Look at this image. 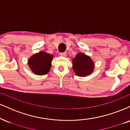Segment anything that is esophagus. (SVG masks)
I'll use <instances>...</instances> for the list:
<instances>
[{
    "label": "esophagus",
    "mask_w": 130,
    "mask_h": 130,
    "mask_svg": "<svg viewBox=\"0 0 130 130\" xmlns=\"http://www.w3.org/2000/svg\"><path fill=\"white\" fill-rule=\"evenodd\" d=\"M60 56L61 57H66L67 54H66V53H60Z\"/></svg>",
    "instance_id": "esophagus-1"
}]
</instances>
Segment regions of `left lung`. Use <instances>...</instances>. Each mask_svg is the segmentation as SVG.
Listing matches in <instances>:
<instances>
[{"mask_svg": "<svg viewBox=\"0 0 130 130\" xmlns=\"http://www.w3.org/2000/svg\"><path fill=\"white\" fill-rule=\"evenodd\" d=\"M73 69L77 76H86L93 71L94 63L89 56L79 53L73 60Z\"/></svg>", "mask_w": 130, "mask_h": 130, "instance_id": "obj_1", "label": "left lung"}]
</instances>
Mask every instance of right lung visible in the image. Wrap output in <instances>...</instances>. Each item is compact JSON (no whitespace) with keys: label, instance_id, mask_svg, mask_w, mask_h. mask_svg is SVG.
Segmentation results:
<instances>
[{"label":"right lung","instance_id":"add662e5","mask_svg":"<svg viewBox=\"0 0 130 130\" xmlns=\"http://www.w3.org/2000/svg\"><path fill=\"white\" fill-rule=\"evenodd\" d=\"M53 56L41 51L35 54L29 59V65L35 74L43 75L48 73L51 66Z\"/></svg>","mask_w":130,"mask_h":130}]
</instances>
